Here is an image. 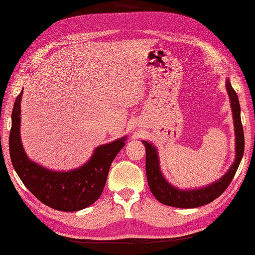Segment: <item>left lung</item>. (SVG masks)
<instances>
[{
    "label": "left lung",
    "mask_w": 255,
    "mask_h": 255,
    "mask_svg": "<svg viewBox=\"0 0 255 255\" xmlns=\"http://www.w3.org/2000/svg\"><path fill=\"white\" fill-rule=\"evenodd\" d=\"M226 88L230 99L233 124H235L236 158L229 170L220 179L214 181L210 185L201 187V188H177V187L168 183L164 177L162 170H160L159 157L155 145L146 141H142L145 148H146V163H145V166H146V177L149 189L155 198L162 204L166 206L184 208V209L207 205L218 198L227 189L232 178L235 177V174L239 165H240L244 152V134L241 123L240 103H239L237 92L233 90L229 79H227L226 81Z\"/></svg>",
    "instance_id": "1"
}]
</instances>
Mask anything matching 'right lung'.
<instances>
[{
	"instance_id": "obj_1",
	"label": "right lung",
	"mask_w": 255,
	"mask_h": 255,
	"mask_svg": "<svg viewBox=\"0 0 255 255\" xmlns=\"http://www.w3.org/2000/svg\"><path fill=\"white\" fill-rule=\"evenodd\" d=\"M23 90L15 100L9 132V156L18 177L36 198L53 209L78 211L92 205L105 188L109 169L124 147L127 136L103 144L80 167L59 171L33 162L26 155L20 141V101Z\"/></svg>"
}]
</instances>
